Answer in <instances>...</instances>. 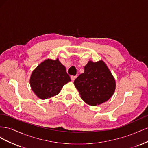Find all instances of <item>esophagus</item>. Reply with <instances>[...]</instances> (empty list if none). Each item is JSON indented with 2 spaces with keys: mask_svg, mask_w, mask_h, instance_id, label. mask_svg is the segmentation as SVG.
<instances>
[{
  "mask_svg": "<svg viewBox=\"0 0 148 148\" xmlns=\"http://www.w3.org/2000/svg\"><path fill=\"white\" fill-rule=\"evenodd\" d=\"M76 78H77V76H71V79L72 80V81H74V80L76 79Z\"/></svg>",
  "mask_w": 148,
  "mask_h": 148,
  "instance_id": "34e87169",
  "label": "esophagus"
}]
</instances>
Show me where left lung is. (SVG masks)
Instances as JSON below:
<instances>
[{
    "label": "left lung",
    "mask_w": 148,
    "mask_h": 148,
    "mask_svg": "<svg viewBox=\"0 0 148 148\" xmlns=\"http://www.w3.org/2000/svg\"><path fill=\"white\" fill-rule=\"evenodd\" d=\"M84 69L74 81L82 99L90 106L108 101L114 93L115 81L106 64L102 60L89 61Z\"/></svg>",
    "instance_id": "left-lung-1"
}]
</instances>
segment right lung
I'll return each instance as SVG.
<instances>
[{
	"instance_id": "obj_1",
	"label": "right lung",
	"mask_w": 148,
	"mask_h": 148,
	"mask_svg": "<svg viewBox=\"0 0 148 148\" xmlns=\"http://www.w3.org/2000/svg\"><path fill=\"white\" fill-rule=\"evenodd\" d=\"M65 66L59 59H47L32 72L29 83L32 90L39 98L46 99L59 94L64 85L70 82Z\"/></svg>"
}]
</instances>
